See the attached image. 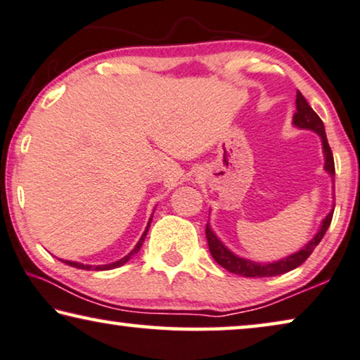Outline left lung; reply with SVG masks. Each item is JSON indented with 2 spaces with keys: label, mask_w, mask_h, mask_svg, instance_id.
Returning <instances> with one entry per match:
<instances>
[{
  "label": "left lung",
  "mask_w": 360,
  "mask_h": 360,
  "mask_svg": "<svg viewBox=\"0 0 360 360\" xmlns=\"http://www.w3.org/2000/svg\"><path fill=\"white\" fill-rule=\"evenodd\" d=\"M292 124L297 129H305V131H314L315 134H319L321 141V148H323V158H325L323 169L331 176V178H335V160H333V153H331V148L328 146V139H326L323 121L320 120L317 112L310 108L307 100L304 98V95L300 94L299 90L296 94V115L292 116ZM333 212H335V207L331 208V212L326 214L323 219H321V224L317 234H315L314 238L304 245V248H300L297 252H294V254L284 257V259H280L276 262H268V264H264V262H254L250 259H244V257L236 255L234 252L229 250L226 245L219 240L218 236L214 234V231L210 228V223H207V229H205L208 249H210V254L214 259V262H217L218 265H221L224 270L234 273V275L249 276V278H265V276L283 275V273H288L294 270V268H297L299 265H302L304 262L309 259V255L312 254L314 249L320 244V240L323 239L326 229H328L331 223V218H333Z\"/></svg>",
  "instance_id": "8db88e82"
}]
</instances>
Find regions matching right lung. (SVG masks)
<instances>
[{
    "mask_svg": "<svg viewBox=\"0 0 360 360\" xmlns=\"http://www.w3.org/2000/svg\"><path fill=\"white\" fill-rule=\"evenodd\" d=\"M152 218H153V213H152V217H150V219H148V223H147V228H146V231H143V234L141 236V239H139V243L136 244V248H134L131 252H129L127 255L122 257V259L116 260V262H112V264H108V265H96V266H94V265H84V264H79V262H71V260H61V262H63V264H66V265H71V266H74V268H80V270H92V268H94V270H112V268H117V266L124 265L126 262L131 260L132 257L136 255L139 250H141L142 244H143V240H146V236H147V233H148L150 223H152Z\"/></svg>",
    "mask_w": 360,
    "mask_h": 360,
    "instance_id": "1",
    "label": "right lung"
}]
</instances>
